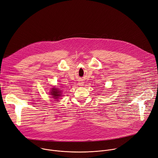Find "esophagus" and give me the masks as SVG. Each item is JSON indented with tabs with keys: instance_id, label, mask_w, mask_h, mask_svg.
Returning <instances> with one entry per match:
<instances>
[{
	"instance_id": "obj_1",
	"label": "esophagus",
	"mask_w": 158,
	"mask_h": 158,
	"mask_svg": "<svg viewBox=\"0 0 158 158\" xmlns=\"http://www.w3.org/2000/svg\"><path fill=\"white\" fill-rule=\"evenodd\" d=\"M79 86H83V85H83V82H79Z\"/></svg>"
}]
</instances>
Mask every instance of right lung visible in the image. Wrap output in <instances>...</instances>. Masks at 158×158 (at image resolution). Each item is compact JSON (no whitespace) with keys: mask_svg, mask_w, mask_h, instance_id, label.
I'll list each match as a JSON object with an SVG mask.
<instances>
[{"mask_svg":"<svg viewBox=\"0 0 158 158\" xmlns=\"http://www.w3.org/2000/svg\"><path fill=\"white\" fill-rule=\"evenodd\" d=\"M51 91H50V94L52 96L51 97L52 98H54L55 100H58V98H60L61 97V91L60 89H58V88H52L51 89Z\"/></svg>","mask_w":158,"mask_h":158,"instance_id":"right-lung-1","label":"right lung"}]
</instances>
